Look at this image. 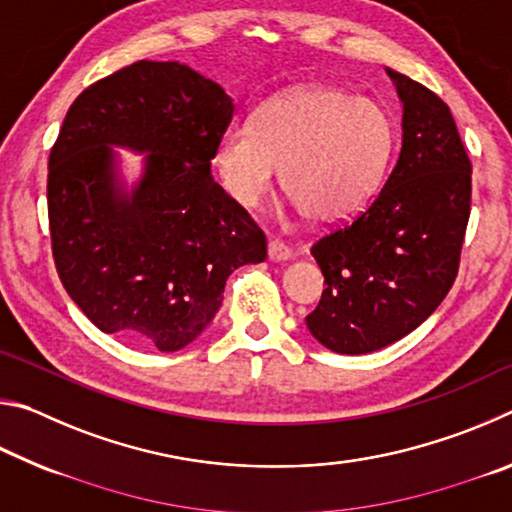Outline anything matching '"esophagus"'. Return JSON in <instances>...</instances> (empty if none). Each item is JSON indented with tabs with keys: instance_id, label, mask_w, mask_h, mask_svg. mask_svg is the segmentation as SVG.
I'll return each mask as SVG.
<instances>
[{
	"instance_id": "1",
	"label": "esophagus",
	"mask_w": 512,
	"mask_h": 512,
	"mask_svg": "<svg viewBox=\"0 0 512 512\" xmlns=\"http://www.w3.org/2000/svg\"><path fill=\"white\" fill-rule=\"evenodd\" d=\"M291 257V248L284 244L280 239H271L268 241V259L273 262H284V259Z\"/></svg>"
}]
</instances>
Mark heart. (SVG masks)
Listing matches in <instances>:
<instances>
[{
  "label": "heart",
  "mask_w": 512,
  "mask_h": 512,
  "mask_svg": "<svg viewBox=\"0 0 512 512\" xmlns=\"http://www.w3.org/2000/svg\"><path fill=\"white\" fill-rule=\"evenodd\" d=\"M395 121L377 101L309 85L264 101L250 126L214 144V167L237 203L255 207L280 185L311 223L332 225L366 205L395 151Z\"/></svg>",
  "instance_id": "obj_1"
}]
</instances>
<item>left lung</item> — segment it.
Segmentation results:
<instances>
[{
  "label": "left lung",
  "instance_id": "1",
  "mask_svg": "<svg viewBox=\"0 0 512 512\" xmlns=\"http://www.w3.org/2000/svg\"><path fill=\"white\" fill-rule=\"evenodd\" d=\"M404 103L402 151L386 185L311 255L325 277L309 332L339 354L386 348L452 289L470 221L472 162L447 103L388 69Z\"/></svg>",
  "mask_w": 512,
  "mask_h": 512
}]
</instances>
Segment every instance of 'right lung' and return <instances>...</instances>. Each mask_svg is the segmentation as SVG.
Masks as SVG:
<instances>
[{
  "label": "right lung",
  "instance_id": "right-lung-1",
  "mask_svg": "<svg viewBox=\"0 0 512 512\" xmlns=\"http://www.w3.org/2000/svg\"><path fill=\"white\" fill-rule=\"evenodd\" d=\"M221 85L180 63L137 60L85 88L49 153L47 212L60 282L101 332L176 352L210 325L228 275L266 259V235L214 183L232 121ZM110 143L151 150L131 199Z\"/></svg>",
  "mask_w": 512,
  "mask_h": 512
}]
</instances>
